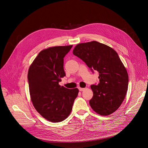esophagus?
Here are the masks:
<instances>
[{
    "label": "esophagus",
    "instance_id": "obj_1",
    "mask_svg": "<svg viewBox=\"0 0 148 148\" xmlns=\"http://www.w3.org/2000/svg\"><path fill=\"white\" fill-rule=\"evenodd\" d=\"M79 89L80 91H83L85 89L84 88H79Z\"/></svg>",
    "mask_w": 148,
    "mask_h": 148
}]
</instances>
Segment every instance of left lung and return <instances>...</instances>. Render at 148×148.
Wrapping results in <instances>:
<instances>
[{"label": "left lung", "mask_w": 148, "mask_h": 148, "mask_svg": "<svg viewBox=\"0 0 148 148\" xmlns=\"http://www.w3.org/2000/svg\"><path fill=\"white\" fill-rule=\"evenodd\" d=\"M73 53L92 72L95 70L99 73V83L90 85L93 96L89 104L92 109L102 116L117 110L126 96L129 82L127 69L117 53L106 44L92 41L77 44Z\"/></svg>", "instance_id": "left-lung-1"}]
</instances>
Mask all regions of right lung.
<instances>
[{
    "mask_svg": "<svg viewBox=\"0 0 148 148\" xmlns=\"http://www.w3.org/2000/svg\"><path fill=\"white\" fill-rule=\"evenodd\" d=\"M72 45L50 47L39 52L28 72L31 99L35 109L46 120L58 123L68 117L79 93L59 83L65 76L64 58Z\"/></svg>",
    "mask_w": 148,
    "mask_h": 148,
    "instance_id": "add662e5",
    "label": "right lung"
}]
</instances>
